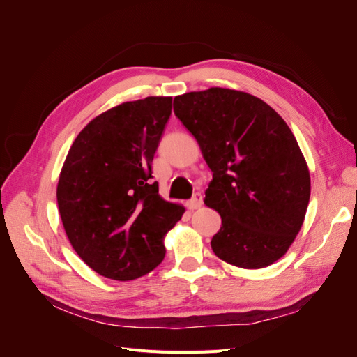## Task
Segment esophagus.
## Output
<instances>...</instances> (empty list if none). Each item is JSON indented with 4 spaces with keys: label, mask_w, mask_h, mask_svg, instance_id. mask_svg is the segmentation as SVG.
Listing matches in <instances>:
<instances>
[{
    "label": "esophagus",
    "mask_w": 357,
    "mask_h": 357,
    "mask_svg": "<svg viewBox=\"0 0 357 357\" xmlns=\"http://www.w3.org/2000/svg\"><path fill=\"white\" fill-rule=\"evenodd\" d=\"M186 205H188L189 210H197V208H199L201 205H202V195H201V193H195V195H193V197L186 202Z\"/></svg>",
    "instance_id": "obj_1"
}]
</instances>
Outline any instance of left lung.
<instances>
[{"instance_id": "1", "label": "left lung", "mask_w": 357, "mask_h": 357, "mask_svg": "<svg viewBox=\"0 0 357 357\" xmlns=\"http://www.w3.org/2000/svg\"><path fill=\"white\" fill-rule=\"evenodd\" d=\"M174 113L213 172L204 202L222 218L214 255L247 269L278 261L301 229L311 190L287 123L256 96L223 88L176 96Z\"/></svg>"}]
</instances>
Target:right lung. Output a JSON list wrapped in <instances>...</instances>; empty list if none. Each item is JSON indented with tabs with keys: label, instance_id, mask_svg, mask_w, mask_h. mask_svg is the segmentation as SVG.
Instances as JSON below:
<instances>
[{
	"label": "right lung",
	"instance_id": "right-lung-1",
	"mask_svg": "<svg viewBox=\"0 0 357 357\" xmlns=\"http://www.w3.org/2000/svg\"><path fill=\"white\" fill-rule=\"evenodd\" d=\"M171 96H147L96 116L74 139L56 198L63 229L83 262L119 282L155 269L164 236L185 208L159 197L152 162Z\"/></svg>",
	"mask_w": 357,
	"mask_h": 357
}]
</instances>
